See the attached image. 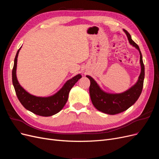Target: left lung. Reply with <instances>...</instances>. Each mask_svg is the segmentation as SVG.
I'll return each instance as SVG.
<instances>
[{"label":"left lung","instance_id":"left-lung-1","mask_svg":"<svg viewBox=\"0 0 159 159\" xmlns=\"http://www.w3.org/2000/svg\"><path fill=\"white\" fill-rule=\"evenodd\" d=\"M123 30L126 33L130 44L135 47L140 53L141 72L137 84L125 92L119 94H109L101 89L98 84L91 77L86 75L90 80L89 94L91 102L98 110L109 115H115L125 111L137 102L142 92L145 78V66L139 47L131 39L130 34L126 30Z\"/></svg>","mask_w":159,"mask_h":159}]
</instances>
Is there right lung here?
<instances>
[{"label":"right lung","instance_id":"1","mask_svg":"<svg viewBox=\"0 0 159 159\" xmlns=\"http://www.w3.org/2000/svg\"><path fill=\"white\" fill-rule=\"evenodd\" d=\"M20 49L18 50L14 58L12 72V84L18 100L27 110L40 116L48 117L58 113L64 107L68 101L70 91L77 81L81 78V75L78 74L68 80L58 92L50 97L40 98L30 95L21 87L16 78L17 57Z\"/></svg>","mask_w":159,"mask_h":159}]
</instances>
